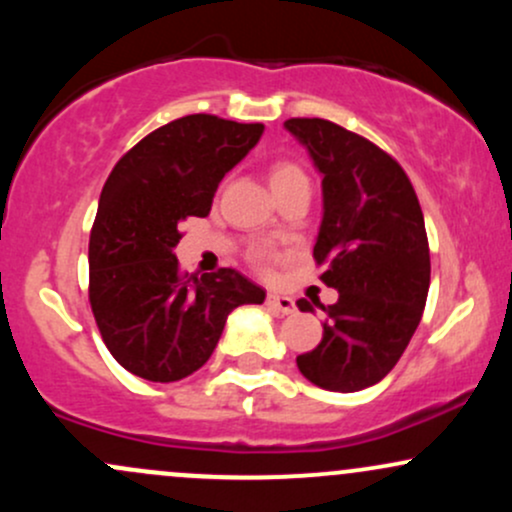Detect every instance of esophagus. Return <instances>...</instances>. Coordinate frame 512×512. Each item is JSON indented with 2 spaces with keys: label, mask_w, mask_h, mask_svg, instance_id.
I'll return each instance as SVG.
<instances>
[{
  "label": "esophagus",
  "mask_w": 512,
  "mask_h": 512,
  "mask_svg": "<svg viewBox=\"0 0 512 512\" xmlns=\"http://www.w3.org/2000/svg\"><path fill=\"white\" fill-rule=\"evenodd\" d=\"M267 306L272 308V311L284 313V316H289V313L296 311L294 299H291V296H284V294H267Z\"/></svg>",
  "instance_id": "34e87169"
}]
</instances>
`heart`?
Wrapping results in <instances>:
<instances>
[{
	"label": "heart",
	"instance_id": "1",
	"mask_svg": "<svg viewBox=\"0 0 512 512\" xmlns=\"http://www.w3.org/2000/svg\"><path fill=\"white\" fill-rule=\"evenodd\" d=\"M299 182H308L306 174L296 162L291 160H274L272 167H269V184H272L274 194L282 192V189L291 187V184H299ZM257 260H265V257H257Z\"/></svg>",
	"mask_w": 512,
	"mask_h": 512
}]
</instances>
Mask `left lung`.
I'll use <instances>...</instances> for the list:
<instances>
[{
	"label": "left lung",
	"mask_w": 512,
	"mask_h": 512,
	"mask_svg": "<svg viewBox=\"0 0 512 512\" xmlns=\"http://www.w3.org/2000/svg\"><path fill=\"white\" fill-rule=\"evenodd\" d=\"M323 174V221L313 257L338 291L323 338L296 357L299 372L328 391L374 386L411 342L430 289V247L418 196L403 167L372 140L325 119H289ZM296 306L313 311L306 299Z\"/></svg>",
	"instance_id": "obj_1"
}]
</instances>
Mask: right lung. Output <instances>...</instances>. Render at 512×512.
<instances>
[{
	"mask_svg": "<svg viewBox=\"0 0 512 512\" xmlns=\"http://www.w3.org/2000/svg\"><path fill=\"white\" fill-rule=\"evenodd\" d=\"M262 123L192 114L148 133L116 162L89 235V303L116 362L170 384L204 367L228 313L265 289L235 269L184 274L174 247L209 216L218 184L260 140Z\"/></svg>",
	"mask_w": 512,
	"mask_h": 512,
	"instance_id": "add662e5",
	"label": "right lung"
}]
</instances>
